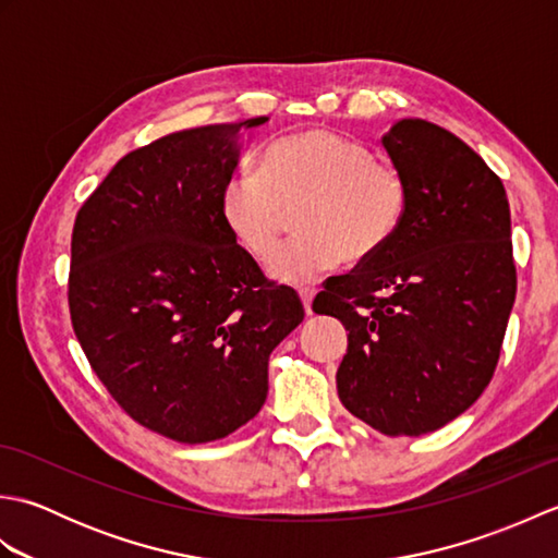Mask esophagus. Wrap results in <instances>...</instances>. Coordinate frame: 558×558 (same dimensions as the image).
I'll list each match as a JSON object with an SVG mask.
<instances>
[{"instance_id": "esophagus-1", "label": "esophagus", "mask_w": 558, "mask_h": 558, "mask_svg": "<svg viewBox=\"0 0 558 558\" xmlns=\"http://www.w3.org/2000/svg\"><path fill=\"white\" fill-rule=\"evenodd\" d=\"M314 294L316 290L314 288H300V298H302V304H304V312L312 316V302H314Z\"/></svg>"}]
</instances>
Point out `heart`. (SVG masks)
I'll return each mask as SVG.
<instances>
[{
	"label": "heart",
	"instance_id": "heart-1",
	"mask_svg": "<svg viewBox=\"0 0 558 558\" xmlns=\"http://www.w3.org/2000/svg\"><path fill=\"white\" fill-rule=\"evenodd\" d=\"M303 204L298 241L275 246L284 208ZM222 218L248 254L268 260V276L288 286L316 280L348 256L386 246L408 210L405 177L374 160L360 141L306 129L270 144L258 168H240L222 189Z\"/></svg>",
	"mask_w": 558,
	"mask_h": 558
}]
</instances>
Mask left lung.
Returning <instances> with one entry per match:
<instances>
[{"instance_id":"8db88e82","label":"left lung","mask_w":558,"mask_h":558,"mask_svg":"<svg viewBox=\"0 0 558 558\" xmlns=\"http://www.w3.org/2000/svg\"><path fill=\"white\" fill-rule=\"evenodd\" d=\"M381 144L405 177V218L314 312L348 330L342 405L386 436H422L492 381L515 302L511 208L487 162L441 126L398 120Z\"/></svg>"}]
</instances>
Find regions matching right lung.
<instances>
[{
    "instance_id": "obj_1",
    "label": "right lung",
    "mask_w": 558,
    "mask_h": 558,
    "mask_svg": "<svg viewBox=\"0 0 558 558\" xmlns=\"http://www.w3.org/2000/svg\"><path fill=\"white\" fill-rule=\"evenodd\" d=\"M256 120L186 129L132 150L81 206L69 310L126 414L180 444L240 429L268 396V357L302 324L222 218Z\"/></svg>"
}]
</instances>
